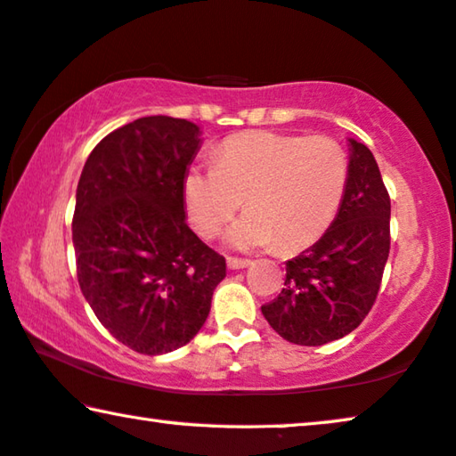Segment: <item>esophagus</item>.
I'll return each instance as SVG.
<instances>
[{
    "instance_id": "esophagus-1",
    "label": "esophagus",
    "mask_w": 456,
    "mask_h": 456,
    "mask_svg": "<svg viewBox=\"0 0 456 456\" xmlns=\"http://www.w3.org/2000/svg\"><path fill=\"white\" fill-rule=\"evenodd\" d=\"M249 260H243V257H227V266L229 270H241V268H248L249 266Z\"/></svg>"
}]
</instances>
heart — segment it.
<instances>
[{"instance_id":"obj_1","label":"heart","mask_w":456,"mask_h":456,"mask_svg":"<svg viewBox=\"0 0 456 456\" xmlns=\"http://www.w3.org/2000/svg\"><path fill=\"white\" fill-rule=\"evenodd\" d=\"M346 184L348 158L338 141L251 131L223 142L216 166L188 169L184 205L194 229L210 237L246 199L249 210L229 227V246L297 251L331 225Z\"/></svg>"}]
</instances>
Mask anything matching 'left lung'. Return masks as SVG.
Listing matches in <instances>:
<instances>
[{
	"label": "left lung",
	"mask_w": 456,
	"mask_h": 456,
	"mask_svg": "<svg viewBox=\"0 0 456 456\" xmlns=\"http://www.w3.org/2000/svg\"><path fill=\"white\" fill-rule=\"evenodd\" d=\"M348 141V184L334 223L287 262L282 293L262 307L272 330L298 346L354 331L375 305L389 257V192L370 149Z\"/></svg>",
	"instance_id": "left-lung-1"
}]
</instances>
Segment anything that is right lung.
<instances>
[{"label":"right lung","instance_id":"1","mask_svg":"<svg viewBox=\"0 0 456 456\" xmlns=\"http://www.w3.org/2000/svg\"><path fill=\"white\" fill-rule=\"evenodd\" d=\"M200 142L194 122L142 117L106 134L81 172L79 289L100 323L139 354L188 344L225 278V257L186 225L184 175Z\"/></svg>","mask_w":456,"mask_h":456}]
</instances>
